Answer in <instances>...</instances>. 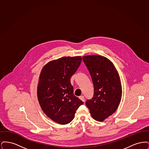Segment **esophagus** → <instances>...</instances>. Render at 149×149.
<instances>
[{
  "label": "esophagus",
  "mask_w": 149,
  "mask_h": 149,
  "mask_svg": "<svg viewBox=\"0 0 149 149\" xmlns=\"http://www.w3.org/2000/svg\"><path fill=\"white\" fill-rule=\"evenodd\" d=\"M79 98L81 99V100H82L83 102H85V99H84V97L83 95H81V96H80V97H79Z\"/></svg>",
  "instance_id": "obj_1"
}]
</instances>
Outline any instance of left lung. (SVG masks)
I'll return each instance as SVG.
<instances>
[{
  "label": "left lung",
  "instance_id": "8db88e82",
  "mask_svg": "<svg viewBox=\"0 0 149 149\" xmlns=\"http://www.w3.org/2000/svg\"><path fill=\"white\" fill-rule=\"evenodd\" d=\"M94 86V94L85 104L93 118L103 121L117 109L122 97V87L118 72L105 57L99 55L83 57Z\"/></svg>",
  "mask_w": 149,
  "mask_h": 149
}]
</instances>
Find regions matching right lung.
<instances>
[{
    "label": "right lung",
    "mask_w": 149,
    "mask_h": 149,
    "mask_svg": "<svg viewBox=\"0 0 149 149\" xmlns=\"http://www.w3.org/2000/svg\"><path fill=\"white\" fill-rule=\"evenodd\" d=\"M81 57H63L46 64L41 72L37 97L43 111L61 125L70 123L83 104L74 95L71 77L78 70Z\"/></svg>",
    "instance_id": "add662e5"
}]
</instances>
